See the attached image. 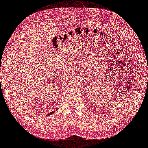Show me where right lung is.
I'll return each mask as SVG.
<instances>
[{
	"label": "right lung",
	"mask_w": 148,
	"mask_h": 148,
	"mask_svg": "<svg viewBox=\"0 0 148 148\" xmlns=\"http://www.w3.org/2000/svg\"><path fill=\"white\" fill-rule=\"evenodd\" d=\"M54 112H55V111H52V112H50V113H49V114L48 115H51V114H53V113H54Z\"/></svg>",
	"instance_id": "1"
}]
</instances>
